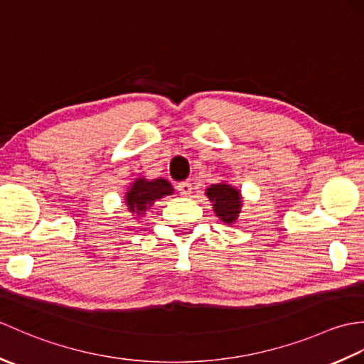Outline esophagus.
I'll list each match as a JSON object with an SVG mask.
<instances>
[{
  "instance_id": "obj_1",
  "label": "esophagus",
  "mask_w": 364,
  "mask_h": 364,
  "mask_svg": "<svg viewBox=\"0 0 364 364\" xmlns=\"http://www.w3.org/2000/svg\"><path fill=\"white\" fill-rule=\"evenodd\" d=\"M178 191H180L181 196H191L192 194V183L191 181H181L178 183Z\"/></svg>"
}]
</instances>
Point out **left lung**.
<instances>
[{
  "instance_id": "8db88e82",
  "label": "left lung",
  "mask_w": 364,
  "mask_h": 364,
  "mask_svg": "<svg viewBox=\"0 0 364 364\" xmlns=\"http://www.w3.org/2000/svg\"><path fill=\"white\" fill-rule=\"evenodd\" d=\"M206 194L211 198L215 215H219L220 220L233 223L237 219V214L241 213V196L235 188L225 183L213 184L208 188Z\"/></svg>"
}]
</instances>
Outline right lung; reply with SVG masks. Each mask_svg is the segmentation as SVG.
Returning <instances> with one entry per match:
<instances>
[{
  "label": "right lung",
  "mask_w": 364,
  "mask_h": 364,
  "mask_svg": "<svg viewBox=\"0 0 364 364\" xmlns=\"http://www.w3.org/2000/svg\"><path fill=\"white\" fill-rule=\"evenodd\" d=\"M172 186L166 180L146 181L144 178H139L127 192L128 210L141 215L146 210V206L153 205L154 200L172 194Z\"/></svg>",
  "instance_id": "1"
}]
</instances>
